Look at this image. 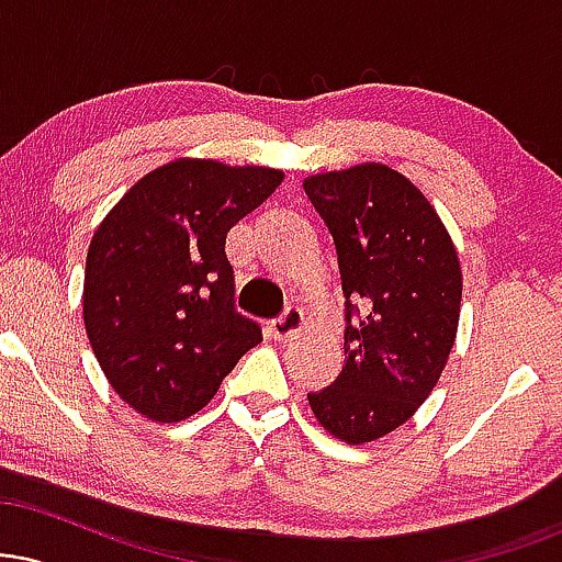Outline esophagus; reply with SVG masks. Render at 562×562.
Returning <instances> with one entry per match:
<instances>
[{
  "mask_svg": "<svg viewBox=\"0 0 562 562\" xmlns=\"http://www.w3.org/2000/svg\"><path fill=\"white\" fill-rule=\"evenodd\" d=\"M267 330L274 340H290L293 335H299L303 330L301 308H285V314H282L280 319H274Z\"/></svg>",
  "mask_w": 562,
  "mask_h": 562,
  "instance_id": "34e87169",
  "label": "esophagus"
}]
</instances>
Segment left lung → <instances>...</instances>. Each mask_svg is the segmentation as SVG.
<instances>
[{"label": "left lung", "mask_w": 562, "mask_h": 562, "mask_svg": "<svg viewBox=\"0 0 562 562\" xmlns=\"http://www.w3.org/2000/svg\"><path fill=\"white\" fill-rule=\"evenodd\" d=\"M303 190L335 240L348 306L344 370L308 404L357 447L404 425L436 389L460 325L462 269L430 200L391 166L312 173Z\"/></svg>", "instance_id": "8db88e82"}]
</instances>
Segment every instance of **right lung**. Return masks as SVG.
<instances>
[{"label":"right lung","instance_id":"obj_1","mask_svg":"<svg viewBox=\"0 0 562 562\" xmlns=\"http://www.w3.org/2000/svg\"><path fill=\"white\" fill-rule=\"evenodd\" d=\"M285 173L177 158L128 187L94 229L83 327L108 383L153 423H179L214 398L261 330L232 306L227 232Z\"/></svg>","mask_w":562,"mask_h":562}]
</instances>
